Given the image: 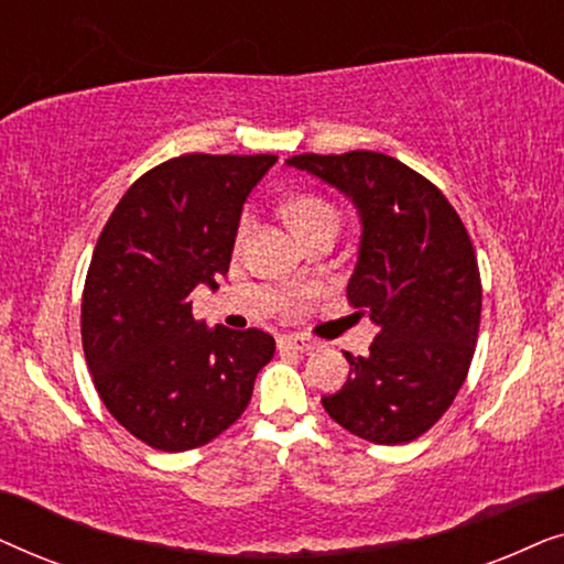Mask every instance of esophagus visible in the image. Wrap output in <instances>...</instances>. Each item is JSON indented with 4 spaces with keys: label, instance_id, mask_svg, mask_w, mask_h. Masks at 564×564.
Returning a JSON list of instances; mask_svg holds the SVG:
<instances>
[{
    "label": "esophagus",
    "instance_id": "34e87169",
    "mask_svg": "<svg viewBox=\"0 0 564 564\" xmlns=\"http://www.w3.org/2000/svg\"><path fill=\"white\" fill-rule=\"evenodd\" d=\"M315 346L318 344H315L313 338H305V336H282L280 338V349H284V351L305 354V351H313Z\"/></svg>",
    "mask_w": 564,
    "mask_h": 564
}]
</instances>
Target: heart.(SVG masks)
Wrapping results in <instances>:
<instances>
[{
  "label": "heart",
  "mask_w": 564,
  "mask_h": 564,
  "mask_svg": "<svg viewBox=\"0 0 564 564\" xmlns=\"http://www.w3.org/2000/svg\"><path fill=\"white\" fill-rule=\"evenodd\" d=\"M288 218L292 223V228L300 234V230L313 226V223H318V220H328V218L336 220V210H334V205L326 203V199L305 195V197L292 199V203L288 205ZM249 228H251V213L246 210L241 215V220H238V238H243L246 234H249Z\"/></svg>",
  "instance_id": "1"
}]
</instances>
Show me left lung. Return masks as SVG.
<instances>
[{
  "label": "left lung",
  "mask_w": 564,
  "mask_h": 564,
  "mask_svg": "<svg viewBox=\"0 0 564 564\" xmlns=\"http://www.w3.org/2000/svg\"><path fill=\"white\" fill-rule=\"evenodd\" d=\"M284 164L357 207L359 257L346 297L380 328L367 357L346 354L344 388L321 403L354 436L413 442L446 413L473 361L482 307L473 241L442 189L384 153H300Z\"/></svg>",
  "instance_id": "8db88e82"
}]
</instances>
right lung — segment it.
Here are the masks:
<instances>
[{"mask_svg":"<svg viewBox=\"0 0 564 564\" xmlns=\"http://www.w3.org/2000/svg\"><path fill=\"white\" fill-rule=\"evenodd\" d=\"M276 156L184 153L133 182L97 238L82 295V344L95 388L143 444L187 452L249 405L274 338L207 328L192 290H218L249 192Z\"/></svg>","mask_w":564,"mask_h":564,"instance_id":"right-lung-1","label":"right lung"}]
</instances>
